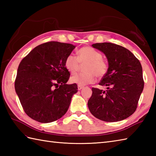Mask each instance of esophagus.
Listing matches in <instances>:
<instances>
[{
    "mask_svg": "<svg viewBox=\"0 0 156 156\" xmlns=\"http://www.w3.org/2000/svg\"><path fill=\"white\" fill-rule=\"evenodd\" d=\"M83 87H83V86H80V85H78V90H80L82 88H83Z\"/></svg>",
    "mask_w": 156,
    "mask_h": 156,
    "instance_id": "esophagus-1",
    "label": "esophagus"
}]
</instances>
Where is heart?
<instances>
[{"instance_id": "b5f03b06", "label": "heart", "mask_w": 156, "mask_h": 156, "mask_svg": "<svg viewBox=\"0 0 156 156\" xmlns=\"http://www.w3.org/2000/svg\"><path fill=\"white\" fill-rule=\"evenodd\" d=\"M78 57L69 54L65 59V67L71 73L74 74L80 68V63L84 66V72L79 73L70 78L73 84L84 86L94 82L96 76L102 78L107 74L108 69V63L102 58L100 51L89 46H85L77 51Z\"/></svg>"}]
</instances>
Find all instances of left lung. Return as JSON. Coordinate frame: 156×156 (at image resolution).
I'll return each mask as SVG.
<instances>
[{
	"label": "left lung",
	"mask_w": 156,
	"mask_h": 156,
	"mask_svg": "<svg viewBox=\"0 0 156 156\" xmlns=\"http://www.w3.org/2000/svg\"><path fill=\"white\" fill-rule=\"evenodd\" d=\"M93 48L103 52L108 62V72L99 84L103 91L92 88L88 107L100 120L116 122L134 113L144 87L140 62L127 49L112 43H97Z\"/></svg>",
	"instance_id": "left-lung-1"
}]
</instances>
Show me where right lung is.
I'll return each mask as SVG.
<instances>
[{
	"label": "right lung",
	"instance_id": "obj_1",
	"mask_svg": "<svg viewBox=\"0 0 156 156\" xmlns=\"http://www.w3.org/2000/svg\"><path fill=\"white\" fill-rule=\"evenodd\" d=\"M76 47L49 41L35 47L20 62L15 88L23 110L40 122H51L67 112L76 84H67L69 71L65 59Z\"/></svg>",
	"mask_w": 156,
	"mask_h": 156
}]
</instances>
